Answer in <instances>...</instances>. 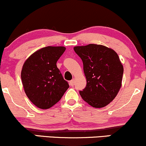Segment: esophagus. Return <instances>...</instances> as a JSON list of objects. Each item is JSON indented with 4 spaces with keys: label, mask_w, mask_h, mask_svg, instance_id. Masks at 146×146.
I'll return each mask as SVG.
<instances>
[{
    "label": "esophagus",
    "mask_w": 146,
    "mask_h": 146,
    "mask_svg": "<svg viewBox=\"0 0 146 146\" xmlns=\"http://www.w3.org/2000/svg\"><path fill=\"white\" fill-rule=\"evenodd\" d=\"M69 84H70V85H71V86H74V84H75V81H74V80H71V81L69 82Z\"/></svg>",
    "instance_id": "obj_1"
}]
</instances>
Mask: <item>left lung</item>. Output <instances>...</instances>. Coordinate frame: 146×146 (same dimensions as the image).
I'll list each match as a JSON object with an SVG mask.
<instances>
[{
  "label": "left lung",
  "mask_w": 146,
  "mask_h": 146,
  "mask_svg": "<svg viewBox=\"0 0 146 146\" xmlns=\"http://www.w3.org/2000/svg\"><path fill=\"white\" fill-rule=\"evenodd\" d=\"M83 62L86 86L80 90L82 98L95 108L108 105L121 86L123 73L118 55L103 45L90 44L74 47Z\"/></svg>",
  "instance_id": "obj_1"
}]
</instances>
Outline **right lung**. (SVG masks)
<instances>
[{
	"instance_id": "right-lung-1",
	"label": "right lung",
	"mask_w": 146,
	"mask_h": 146,
	"mask_svg": "<svg viewBox=\"0 0 146 146\" xmlns=\"http://www.w3.org/2000/svg\"><path fill=\"white\" fill-rule=\"evenodd\" d=\"M65 49L64 46L44 47L33 53L23 64L21 79L25 93L41 109L58 103L69 87L56 65Z\"/></svg>"
}]
</instances>
